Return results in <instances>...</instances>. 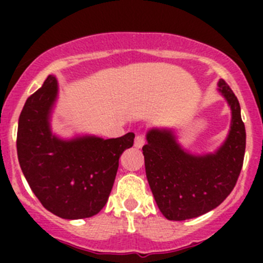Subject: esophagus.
I'll return each instance as SVG.
<instances>
[{
  "mask_svg": "<svg viewBox=\"0 0 263 263\" xmlns=\"http://www.w3.org/2000/svg\"><path fill=\"white\" fill-rule=\"evenodd\" d=\"M144 144H145V137L142 136V135H137L136 139H135V147L140 148L144 146Z\"/></svg>",
  "mask_w": 263,
  "mask_h": 263,
  "instance_id": "34e87169",
  "label": "esophagus"
}]
</instances>
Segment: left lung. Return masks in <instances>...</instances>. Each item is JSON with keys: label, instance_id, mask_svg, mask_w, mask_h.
<instances>
[{"label": "left lung", "instance_id": "1", "mask_svg": "<svg viewBox=\"0 0 263 263\" xmlns=\"http://www.w3.org/2000/svg\"><path fill=\"white\" fill-rule=\"evenodd\" d=\"M232 112L225 141L214 153L192 154L171 128H150L142 147L145 171L159 210L168 220L193 219L214 210L234 188L242 171L246 128L229 85L217 82Z\"/></svg>", "mask_w": 263, "mask_h": 263}]
</instances>
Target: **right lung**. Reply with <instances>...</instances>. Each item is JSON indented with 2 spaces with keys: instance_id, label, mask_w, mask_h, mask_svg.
<instances>
[{
  "instance_id": "obj_1",
  "label": "right lung",
  "mask_w": 263,
  "mask_h": 263,
  "mask_svg": "<svg viewBox=\"0 0 263 263\" xmlns=\"http://www.w3.org/2000/svg\"><path fill=\"white\" fill-rule=\"evenodd\" d=\"M58 97L54 75L26 99L17 126V158L24 177L42 205L67 220L94 216L107 203L118 160L135 134L104 140L94 135L62 139L50 117Z\"/></svg>"
}]
</instances>
